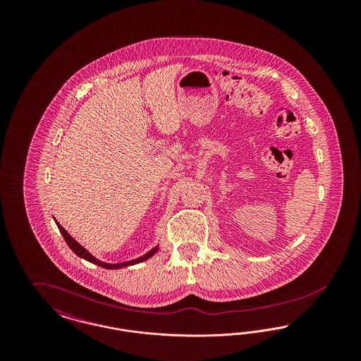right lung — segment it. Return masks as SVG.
I'll return each instance as SVG.
<instances>
[{"label":"right lung","mask_w":361,"mask_h":361,"mask_svg":"<svg viewBox=\"0 0 361 361\" xmlns=\"http://www.w3.org/2000/svg\"><path fill=\"white\" fill-rule=\"evenodd\" d=\"M54 221H55V219H54ZM55 224L58 226V228H59L61 234L63 235V238L66 240V243L69 245L70 249H71V250H73L78 257L84 258L86 261L92 262V264H96V265H99V267H102V268H105V269H121V268H126V267H131V265H135V264L143 262V261H146V259L153 257L155 253L158 252V245H157V246H154L152 250H149L147 253H145V255H143V256H140V257L134 258V259H130V261H124V262H118V264L104 262L102 259L94 257L89 250H86L85 247H84L82 245H80L77 240H74V238L70 235L69 233H68V231H66L61 224H58L56 221H55Z\"/></svg>","instance_id":"add662e5"}]
</instances>
